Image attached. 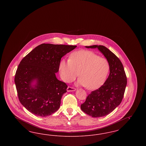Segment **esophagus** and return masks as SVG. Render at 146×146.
Listing matches in <instances>:
<instances>
[{
    "instance_id": "obj_1",
    "label": "esophagus",
    "mask_w": 146,
    "mask_h": 146,
    "mask_svg": "<svg viewBox=\"0 0 146 146\" xmlns=\"http://www.w3.org/2000/svg\"><path fill=\"white\" fill-rule=\"evenodd\" d=\"M76 90V89L74 88H72L70 86H68L67 89V91L68 92H70V91H74Z\"/></svg>"
}]
</instances>
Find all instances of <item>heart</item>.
Instances as JSON below:
<instances>
[{
	"instance_id": "b5f03b06",
	"label": "heart",
	"mask_w": 146,
	"mask_h": 146,
	"mask_svg": "<svg viewBox=\"0 0 146 146\" xmlns=\"http://www.w3.org/2000/svg\"><path fill=\"white\" fill-rule=\"evenodd\" d=\"M110 63L95 53L81 50L72 53L69 60H62L59 64L60 76L63 81L70 83L80 76L77 84L94 90L104 83L110 71Z\"/></svg>"
}]
</instances>
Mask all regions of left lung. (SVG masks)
I'll use <instances>...</instances> for the list:
<instances>
[{
    "instance_id": "1",
    "label": "left lung",
    "mask_w": 146,
    "mask_h": 146,
    "mask_svg": "<svg viewBox=\"0 0 146 146\" xmlns=\"http://www.w3.org/2000/svg\"><path fill=\"white\" fill-rule=\"evenodd\" d=\"M85 47L97 48L110 63V73L104 85L89 94L80 107L81 110L90 116L102 117L111 113L121 102L127 78L122 63L108 48L96 45Z\"/></svg>"
}]
</instances>
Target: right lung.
Wrapping results in <instances>:
<instances>
[{
	"mask_svg": "<svg viewBox=\"0 0 146 146\" xmlns=\"http://www.w3.org/2000/svg\"><path fill=\"white\" fill-rule=\"evenodd\" d=\"M76 45L42 44L26 56L15 76L19 99L28 111L46 117L57 111L67 84L58 80L56 73L63 56Z\"/></svg>",
	"mask_w": 146,
	"mask_h": 146,
	"instance_id": "1",
	"label": "right lung"
}]
</instances>
